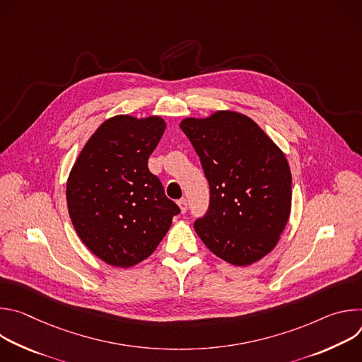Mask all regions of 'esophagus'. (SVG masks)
<instances>
[{"mask_svg": "<svg viewBox=\"0 0 362 362\" xmlns=\"http://www.w3.org/2000/svg\"><path fill=\"white\" fill-rule=\"evenodd\" d=\"M177 204H179L182 214H186V211H187V200L185 197H182V199L177 200Z\"/></svg>", "mask_w": 362, "mask_h": 362, "instance_id": "esophagus-1", "label": "esophagus"}]
</instances>
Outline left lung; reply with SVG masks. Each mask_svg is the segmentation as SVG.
<instances>
[{
    "label": "left lung",
    "instance_id": "8db88e82",
    "mask_svg": "<svg viewBox=\"0 0 362 362\" xmlns=\"http://www.w3.org/2000/svg\"><path fill=\"white\" fill-rule=\"evenodd\" d=\"M209 182V209L194 222L203 243L221 259L246 267L269 253L291 212L292 177L285 154L252 119L216 112L185 119Z\"/></svg>",
    "mask_w": 362,
    "mask_h": 362
}]
</instances>
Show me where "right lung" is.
I'll return each mask as SVG.
<instances>
[{
  "label": "right lung",
  "mask_w": 362,
  "mask_h": 362,
  "mask_svg": "<svg viewBox=\"0 0 362 362\" xmlns=\"http://www.w3.org/2000/svg\"><path fill=\"white\" fill-rule=\"evenodd\" d=\"M166 129L162 117L116 116L88 139L67 180V206L83 243L109 265L129 268L148 257L179 206L147 168Z\"/></svg>",
  "instance_id": "1"
}]
</instances>
